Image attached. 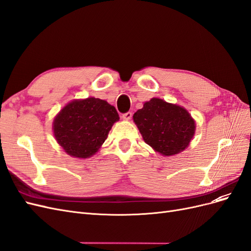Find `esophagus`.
<instances>
[{"mask_svg": "<svg viewBox=\"0 0 251 251\" xmlns=\"http://www.w3.org/2000/svg\"><path fill=\"white\" fill-rule=\"evenodd\" d=\"M132 116H133L132 112H126V113H125L124 115H123V118H124L125 120H130V119L132 118Z\"/></svg>", "mask_w": 251, "mask_h": 251, "instance_id": "esophagus-1", "label": "esophagus"}]
</instances>
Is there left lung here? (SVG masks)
<instances>
[{"label": "left lung", "mask_w": 251, "mask_h": 251, "mask_svg": "<svg viewBox=\"0 0 251 251\" xmlns=\"http://www.w3.org/2000/svg\"><path fill=\"white\" fill-rule=\"evenodd\" d=\"M143 140L163 156L184 151L195 135L196 124L184 108L151 98L133 116Z\"/></svg>", "instance_id": "left-lung-1"}]
</instances>
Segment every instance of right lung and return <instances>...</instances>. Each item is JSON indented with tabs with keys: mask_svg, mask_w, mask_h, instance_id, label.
<instances>
[{
	"mask_svg": "<svg viewBox=\"0 0 251 251\" xmlns=\"http://www.w3.org/2000/svg\"><path fill=\"white\" fill-rule=\"evenodd\" d=\"M119 120L116 109L95 97L75 100L66 104L53 120V133L68 155L89 158L107 139Z\"/></svg>",
	"mask_w": 251,
	"mask_h": 251,
	"instance_id": "obj_1",
	"label": "right lung"
}]
</instances>
